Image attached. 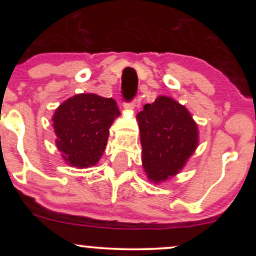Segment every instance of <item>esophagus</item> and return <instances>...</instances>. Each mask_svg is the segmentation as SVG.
<instances>
[{
    "mask_svg": "<svg viewBox=\"0 0 256 256\" xmlns=\"http://www.w3.org/2000/svg\"><path fill=\"white\" fill-rule=\"evenodd\" d=\"M134 107H136V102H134V101L125 102V104H124V108H125V110H134Z\"/></svg>",
    "mask_w": 256,
    "mask_h": 256,
    "instance_id": "1",
    "label": "esophagus"
}]
</instances>
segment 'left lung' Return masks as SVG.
<instances>
[{
    "mask_svg": "<svg viewBox=\"0 0 256 256\" xmlns=\"http://www.w3.org/2000/svg\"><path fill=\"white\" fill-rule=\"evenodd\" d=\"M146 177L161 183L179 173L198 146V125L189 110L167 96H158L137 114Z\"/></svg>",
    "mask_w": 256,
    "mask_h": 256,
    "instance_id": "left-lung-1",
    "label": "left lung"
}]
</instances>
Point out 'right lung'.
Instances as JSON below:
<instances>
[{
  "mask_svg": "<svg viewBox=\"0 0 256 256\" xmlns=\"http://www.w3.org/2000/svg\"><path fill=\"white\" fill-rule=\"evenodd\" d=\"M120 116L113 98L78 94L61 104L52 116L56 146L68 165L86 168L98 162L110 128Z\"/></svg>",
  "mask_w": 256,
  "mask_h": 256,
  "instance_id": "1",
  "label": "right lung"
}]
</instances>
